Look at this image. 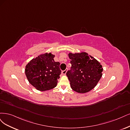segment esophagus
Here are the masks:
<instances>
[{
	"instance_id": "34e87169",
	"label": "esophagus",
	"mask_w": 130,
	"mask_h": 130,
	"mask_svg": "<svg viewBox=\"0 0 130 130\" xmlns=\"http://www.w3.org/2000/svg\"><path fill=\"white\" fill-rule=\"evenodd\" d=\"M66 72H67V70H65L62 71V73L63 74H65L66 73Z\"/></svg>"
}]
</instances>
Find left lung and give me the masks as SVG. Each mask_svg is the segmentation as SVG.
<instances>
[{
  "instance_id": "left-lung-1",
  "label": "left lung",
  "mask_w": 130,
  "mask_h": 130,
  "mask_svg": "<svg viewBox=\"0 0 130 130\" xmlns=\"http://www.w3.org/2000/svg\"><path fill=\"white\" fill-rule=\"evenodd\" d=\"M71 68L66 72L72 89L86 93L97 85L102 76L103 69L95 59L86 52L69 53Z\"/></svg>"
}]
</instances>
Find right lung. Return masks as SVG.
<instances>
[{
  "mask_svg": "<svg viewBox=\"0 0 130 130\" xmlns=\"http://www.w3.org/2000/svg\"><path fill=\"white\" fill-rule=\"evenodd\" d=\"M51 53L33 58L26 66V76L31 84L40 91L51 90L57 86L61 74L60 62L54 60Z\"/></svg>",
  "mask_w": 130,
  "mask_h": 130,
  "instance_id": "obj_1",
  "label": "right lung"
}]
</instances>
